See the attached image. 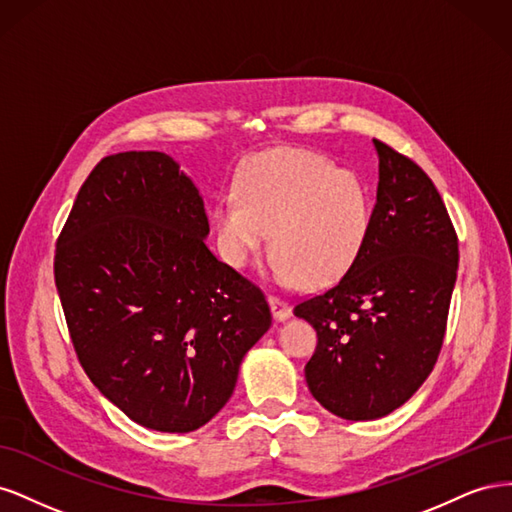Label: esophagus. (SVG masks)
Instances as JSON below:
<instances>
[{"mask_svg":"<svg viewBox=\"0 0 512 512\" xmlns=\"http://www.w3.org/2000/svg\"><path fill=\"white\" fill-rule=\"evenodd\" d=\"M269 305H271L273 318H275L277 322H284V320L290 318L292 309H290L288 301H284V299H280V297H269Z\"/></svg>","mask_w":512,"mask_h":512,"instance_id":"esophagus-1","label":"esophagus"}]
</instances>
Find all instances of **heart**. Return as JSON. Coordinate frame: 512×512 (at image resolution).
<instances>
[{
    "label": "heart",
    "instance_id": "1",
    "mask_svg": "<svg viewBox=\"0 0 512 512\" xmlns=\"http://www.w3.org/2000/svg\"><path fill=\"white\" fill-rule=\"evenodd\" d=\"M371 220L369 196L350 170L309 151H277L243 175L237 200L215 207L218 247L232 267L275 250L277 282L329 284L359 256Z\"/></svg>",
    "mask_w": 512,
    "mask_h": 512
}]
</instances>
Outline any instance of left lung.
Wrapping results in <instances>:
<instances>
[{
	"instance_id": "1",
	"label": "left lung",
	"mask_w": 512,
	"mask_h": 512,
	"mask_svg": "<svg viewBox=\"0 0 512 512\" xmlns=\"http://www.w3.org/2000/svg\"><path fill=\"white\" fill-rule=\"evenodd\" d=\"M380 181L359 256L329 290L294 305L318 335L309 391L346 421H374L418 391L446 333L459 241L436 185L374 138Z\"/></svg>"
}]
</instances>
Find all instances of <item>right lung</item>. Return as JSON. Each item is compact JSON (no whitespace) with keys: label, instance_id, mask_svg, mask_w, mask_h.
Listing matches in <instances>:
<instances>
[{"label":"right lung","instance_id":"1","mask_svg":"<svg viewBox=\"0 0 512 512\" xmlns=\"http://www.w3.org/2000/svg\"><path fill=\"white\" fill-rule=\"evenodd\" d=\"M203 196L160 151L91 170L61 228L55 286L89 380L134 423L188 433L235 391L271 327L262 290L207 247Z\"/></svg>","mask_w":512,"mask_h":512}]
</instances>
